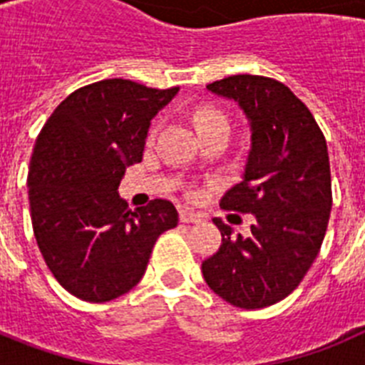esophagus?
Here are the masks:
<instances>
[{"label":"esophagus","mask_w":365,"mask_h":365,"mask_svg":"<svg viewBox=\"0 0 365 365\" xmlns=\"http://www.w3.org/2000/svg\"><path fill=\"white\" fill-rule=\"evenodd\" d=\"M179 219H180V222H201L202 221V215L197 214V212L180 210Z\"/></svg>","instance_id":"34e87169"}]
</instances>
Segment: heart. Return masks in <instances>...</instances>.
<instances>
[{
    "mask_svg": "<svg viewBox=\"0 0 365 365\" xmlns=\"http://www.w3.org/2000/svg\"><path fill=\"white\" fill-rule=\"evenodd\" d=\"M193 122H195V128H197L199 133L206 130H215V128H228L227 117L221 111L212 108L197 109L193 113Z\"/></svg>",
    "mask_w": 365,
    "mask_h": 365,
    "instance_id": "b5f03b06",
    "label": "heart"
}]
</instances>
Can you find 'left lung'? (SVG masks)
<instances>
[{"label": "left lung", "instance_id": "obj_1", "mask_svg": "<svg viewBox=\"0 0 365 365\" xmlns=\"http://www.w3.org/2000/svg\"><path fill=\"white\" fill-rule=\"evenodd\" d=\"M206 89L235 102L250 125L243 177L221 206L256 221L243 237L214 219L222 240L202 276L230 305L269 307L294 291L320 252L333 206L327 144L307 106L278 80L234 74Z\"/></svg>", "mask_w": 365, "mask_h": 365}]
</instances>
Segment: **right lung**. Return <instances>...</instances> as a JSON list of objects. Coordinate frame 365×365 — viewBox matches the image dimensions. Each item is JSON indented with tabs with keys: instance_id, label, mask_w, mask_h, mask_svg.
I'll use <instances>...</instances> for the list:
<instances>
[{
	"instance_id": "add662e5",
	"label": "right lung",
	"mask_w": 365,
	"mask_h": 365,
	"mask_svg": "<svg viewBox=\"0 0 365 365\" xmlns=\"http://www.w3.org/2000/svg\"><path fill=\"white\" fill-rule=\"evenodd\" d=\"M177 93L102 80L71 93L38 135L27 179L32 230L76 298L102 303L131 291L157 237L179 222L166 199L131 212L118 195L125 168L143 160L151 120Z\"/></svg>"
}]
</instances>
